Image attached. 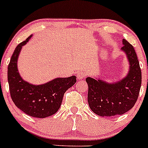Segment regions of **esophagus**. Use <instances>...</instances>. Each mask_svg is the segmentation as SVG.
Masks as SVG:
<instances>
[{"mask_svg": "<svg viewBox=\"0 0 148 148\" xmlns=\"http://www.w3.org/2000/svg\"><path fill=\"white\" fill-rule=\"evenodd\" d=\"M77 78H78V80H82L84 78H85L87 76V74L84 73H77Z\"/></svg>", "mask_w": 148, "mask_h": 148, "instance_id": "1", "label": "esophagus"}]
</instances>
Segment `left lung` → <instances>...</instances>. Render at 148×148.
I'll list each match as a JSON object with an SVG mask.
<instances>
[{
	"label": "left lung",
	"mask_w": 148,
	"mask_h": 148,
	"mask_svg": "<svg viewBox=\"0 0 148 148\" xmlns=\"http://www.w3.org/2000/svg\"><path fill=\"white\" fill-rule=\"evenodd\" d=\"M121 50L126 55L129 69L125 77L108 82L97 77H87V101L91 110L102 117L122 115L133 108L142 84V72L133 46L122 40Z\"/></svg>",
	"instance_id": "obj_1"
}]
</instances>
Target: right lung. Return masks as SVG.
<instances>
[{
    "mask_svg": "<svg viewBox=\"0 0 148 148\" xmlns=\"http://www.w3.org/2000/svg\"><path fill=\"white\" fill-rule=\"evenodd\" d=\"M32 35L17 46L8 66V83L10 95L17 108L32 117L44 119L58 112L64 92L76 82V76L56 78L47 83L32 84L23 80L18 68L22 47Z\"/></svg>",
    "mask_w": 148,
    "mask_h": 148,
    "instance_id": "add662e5",
    "label": "right lung"
}]
</instances>
